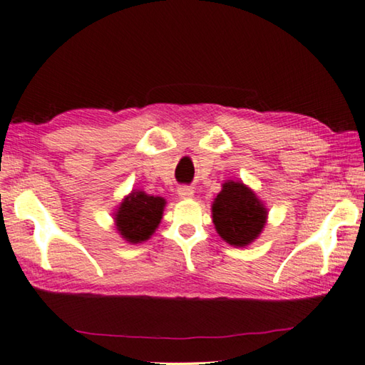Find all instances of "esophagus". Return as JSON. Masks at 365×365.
Returning a JSON list of instances; mask_svg holds the SVG:
<instances>
[{"label":"esophagus","instance_id":"34e87169","mask_svg":"<svg viewBox=\"0 0 365 365\" xmlns=\"http://www.w3.org/2000/svg\"><path fill=\"white\" fill-rule=\"evenodd\" d=\"M178 195H179V199L189 200V199H192V197H194V189L189 187V186H179L178 187Z\"/></svg>","mask_w":365,"mask_h":365}]
</instances>
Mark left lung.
Listing matches in <instances>:
<instances>
[{
    "instance_id": "obj_1",
    "label": "left lung",
    "mask_w": 365,
    "mask_h": 365,
    "mask_svg": "<svg viewBox=\"0 0 365 365\" xmlns=\"http://www.w3.org/2000/svg\"><path fill=\"white\" fill-rule=\"evenodd\" d=\"M212 218L222 240L232 247L245 248L263 232L267 208L247 184L227 179L212 203Z\"/></svg>"
}]
</instances>
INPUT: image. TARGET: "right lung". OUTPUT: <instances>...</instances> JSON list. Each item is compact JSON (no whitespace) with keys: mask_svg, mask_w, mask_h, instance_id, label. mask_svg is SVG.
<instances>
[{"mask_svg":"<svg viewBox=\"0 0 365 365\" xmlns=\"http://www.w3.org/2000/svg\"><path fill=\"white\" fill-rule=\"evenodd\" d=\"M166 200L134 189L113 212V222L121 239L138 245L149 240L163 218Z\"/></svg>","mask_w":365,"mask_h":365,"instance_id":"add662e5","label":"right lung"}]
</instances>
